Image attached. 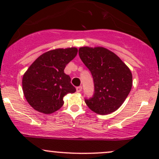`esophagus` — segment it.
Returning a JSON list of instances; mask_svg holds the SVG:
<instances>
[{
    "mask_svg": "<svg viewBox=\"0 0 159 159\" xmlns=\"http://www.w3.org/2000/svg\"><path fill=\"white\" fill-rule=\"evenodd\" d=\"M81 90H82V87H81V86H78V87L76 88L77 92H81Z\"/></svg>",
    "mask_w": 159,
    "mask_h": 159,
    "instance_id": "1",
    "label": "esophagus"
}]
</instances>
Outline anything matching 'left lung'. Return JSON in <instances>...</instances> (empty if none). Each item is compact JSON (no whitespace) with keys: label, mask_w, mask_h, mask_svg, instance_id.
<instances>
[{"label":"left lung","mask_w":159,"mask_h":159,"mask_svg":"<svg viewBox=\"0 0 159 159\" xmlns=\"http://www.w3.org/2000/svg\"><path fill=\"white\" fill-rule=\"evenodd\" d=\"M80 58L92 75L94 94L85 99L92 111L105 115L124 103L132 86V75L118 56L103 47H81Z\"/></svg>","instance_id":"obj_1"}]
</instances>
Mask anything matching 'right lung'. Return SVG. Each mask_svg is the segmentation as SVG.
Listing matches in <instances>:
<instances>
[{
    "mask_svg": "<svg viewBox=\"0 0 159 159\" xmlns=\"http://www.w3.org/2000/svg\"><path fill=\"white\" fill-rule=\"evenodd\" d=\"M77 53V48L51 50L39 56L24 74L23 92L34 109L46 115L53 113L61 108L67 94L75 92L64 70Z\"/></svg>",
    "mask_w": 159,
    "mask_h": 159,
    "instance_id": "right-lung-1",
    "label": "right lung"
}]
</instances>
